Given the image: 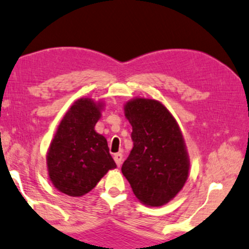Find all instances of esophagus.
I'll use <instances>...</instances> for the list:
<instances>
[{"label": "esophagus", "mask_w": 249, "mask_h": 249, "mask_svg": "<svg viewBox=\"0 0 249 249\" xmlns=\"http://www.w3.org/2000/svg\"><path fill=\"white\" fill-rule=\"evenodd\" d=\"M113 160H115L117 166H120L121 163H122V154L121 153H116L115 155H113Z\"/></svg>", "instance_id": "34e87169"}]
</instances>
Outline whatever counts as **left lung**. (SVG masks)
Wrapping results in <instances>:
<instances>
[{
  "mask_svg": "<svg viewBox=\"0 0 249 249\" xmlns=\"http://www.w3.org/2000/svg\"><path fill=\"white\" fill-rule=\"evenodd\" d=\"M133 147L121 172L143 204L160 207L188 178L189 159L175 118L158 100L136 98L124 106Z\"/></svg>",
  "mask_w": 249,
  "mask_h": 249,
  "instance_id": "8db88e82",
  "label": "left lung"
}]
</instances>
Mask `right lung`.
Here are the masks:
<instances>
[{"label": "right lung", "mask_w": 249, "mask_h": 249, "mask_svg": "<svg viewBox=\"0 0 249 249\" xmlns=\"http://www.w3.org/2000/svg\"><path fill=\"white\" fill-rule=\"evenodd\" d=\"M102 106L89 98L76 100L61 120L48 151L50 180L71 197L89 193L109 169L117 167L107 140L94 129Z\"/></svg>", "instance_id": "right-lung-1"}]
</instances>
